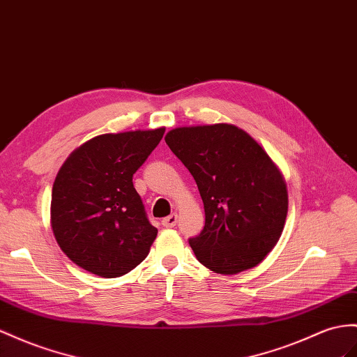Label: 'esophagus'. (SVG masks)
<instances>
[{
	"label": "esophagus",
	"instance_id": "1",
	"mask_svg": "<svg viewBox=\"0 0 357 357\" xmlns=\"http://www.w3.org/2000/svg\"><path fill=\"white\" fill-rule=\"evenodd\" d=\"M162 226L164 227H175L176 226V223H178V214L176 213H173V214H170L169 217H166V218H162Z\"/></svg>",
	"mask_w": 357,
	"mask_h": 357
}]
</instances>
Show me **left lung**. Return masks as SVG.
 I'll use <instances>...</instances> for the list:
<instances>
[{
    "instance_id": "8db88e82",
    "label": "left lung",
    "mask_w": 357,
    "mask_h": 357,
    "mask_svg": "<svg viewBox=\"0 0 357 357\" xmlns=\"http://www.w3.org/2000/svg\"><path fill=\"white\" fill-rule=\"evenodd\" d=\"M166 143L193 175L205 226L188 243L220 274L257 267L278 244L288 213L285 179L252 137L229 123L181 126Z\"/></svg>"
}]
</instances>
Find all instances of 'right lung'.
I'll return each instance as SVG.
<instances>
[{
	"instance_id": "right-lung-1",
	"label": "right lung",
	"mask_w": 357,
	"mask_h": 357,
	"mask_svg": "<svg viewBox=\"0 0 357 357\" xmlns=\"http://www.w3.org/2000/svg\"><path fill=\"white\" fill-rule=\"evenodd\" d=\"M166 128L102 134L81 144L52 185L51 226L60 249L78 267L119 278L148 257L158 229L144 211L132 175Z\"/></svg>"
}]
</instances>
